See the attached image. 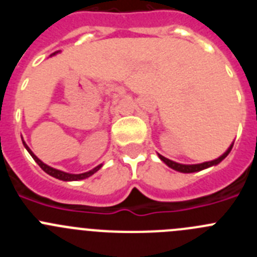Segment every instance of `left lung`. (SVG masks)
I'll list each match as a JSON object with an SVG mask.
<instances>
[{
    "instance_id": "1",
    "label": "left lung",
    "mask_w": 257,
    "mask_h": 257,
    "mask_svg": "<svg viewBox=\"0 0 257 257\" xmlns=\"http://www.w3.org/2000/svg\"><path fill=\"white\" fill-rule=\"evenodd\" d=\"M233 144H234V143H231V145L229 147L228 149H226L225 153H222L219 158H216V160L208 161V162H203V163H197V165H183V163L174 162V161L169 160V158H166V157L161 156V154H158V157H160L161 161H163L166 165L169 166L170 169L175 170V171L184 172V174H190V172H198V171H202V170L208 169V167H211V166L219 165V163L221 162V161L224 160V158H225L229 153H230L231 148H233Z\"/></svg>"
}]
</instances>
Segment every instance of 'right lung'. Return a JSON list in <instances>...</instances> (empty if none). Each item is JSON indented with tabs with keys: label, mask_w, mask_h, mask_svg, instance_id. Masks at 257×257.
<instances>
[{
	"label": "right lung",
	"mask_w": 257,
	"mask_h": 257,
	"mask_svg": "<svg viewBox=\"0 0 257 257\" xmlns=\"http://www.w3.org/2000/svg\"><path fill=\"white\" fill-rule=\"evenodd\" d=\"M58 52H59V51L54 52V54H52V55H55V54H58ZM52 55H51V56H52ZM23 144H24V147H26V149H27V151H28V153L31 154L32 158H33V160H35L36 162H37V165L40 166L41 169L44 170V171L46 172V174H49L50 176H52V178H55V179H59V180H63V181H77V180H83V179L90 178V176H91V175H94L95 172L99 171V170L101 169V166H103V165L96 166V167H95V169L90 170V171H87V172H83V174H69V172L60 171V170H56V169H54V167H50V166H47L46 163L42 162V161H41L40 158H38V157L36 156V154L31 151V149H29V147H28V145L26 144V142H24V140H23Z\"/></svg>",
	"instance_id": "add662e5"
}]
</instances>
